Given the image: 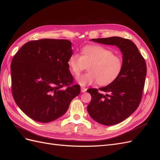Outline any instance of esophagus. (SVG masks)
I'll return each mask as SVG.
<instances>
[{"label": "esophagus", "instance_id": "obj_1", "mask_svg": "<svg viewBox=\"0 0 160 160\" xmlns=\"http://www.w3.org/2000/svg\"><path fill=\"white\" fill-rule=\"evenodd\" d=\"M86 89L85 87H81V92H85L86 91Z\"/></svg>", "mask_w": 160, "mask_h": 160}]
</instances>
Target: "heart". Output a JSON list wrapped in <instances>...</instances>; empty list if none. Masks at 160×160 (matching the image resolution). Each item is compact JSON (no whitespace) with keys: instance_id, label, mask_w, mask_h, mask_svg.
Instances as JSON below:
<instances>
[{"instance_id":"obj_1","label":"heart","mask_w":160,"mask_h":160,"mask_svg":"<svg viewBox=\"0 0 160 160\" xmlns=\"http://www.w3.org/2000/svg\"><path fill=\"white\" fill-rule=\"evenodd\" d=\"M81 56L72 53L68 60V66L74 76H78L88 66V72L78 76L76 81L85 86L98 82L100 85L112 83L122 70V58L109 48L101 45H86L81 49Z\"/></svg>"}]
</instances>
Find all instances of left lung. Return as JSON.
Masks as SVG:
<instances>
[{
	"label": "left lung",
	"instance_id": "left-lung-1",
	"mask_svg": "<svg viewBox=\"0 0 160 160\" xmlns=\"http://www.w3.org/2000/svg\"><path fill=\"white\" fill-rule=\"evenodd\" d=\"M116 45L122 53V70L117 78L102 88H89L91 101L87 110L92 119L104 125L122 122L138 108L142 98L147 67L145 59L132 41L119 37L92 39ZM102 92H106L104 95Z\"/></svg>",
	"mask_w": 160,
	"mask_h": 160
}]
</instances>
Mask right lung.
<instances>
[{
    "label": "right lung",
    "mask_w": 160,
    "mask_h": 160,
    "mask_svg": "<svg viewBox=\"0 0 160 160\" xmlns=\"http://www.w3.org/2000/svg\"><path fill=\"white\" fill-rule=\"evenodd\" d=\"M72 53L69 40L42 39L26 43L13 57L12 94L18 107L32 119H57L80 93L68 66Z\"/></svg>",
    "instance_id": "add662e5"
}]
</instances>
